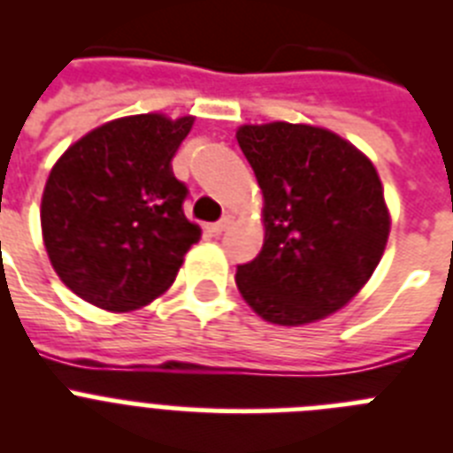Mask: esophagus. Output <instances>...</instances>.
I'll return each instance as SVG.
<instances>
[{"instance_id": "esophagus-1", "label": "esophagus", "mask_w": 453, "mask_h": 453, "mask_svg": "<svg viewBox=\"0 0 453 453\" xmlns=\"http://www.w3.org/2000/svg\"><path fill=\"white\" fill-rule=\"evenodd\" d=\"M231 222H234V219H231V215H226V218H222V219H219V222L211 224V226H208V231H211V234H215V235H219V234H222V231L229 229Z\"/></svg>"}]
</instances>
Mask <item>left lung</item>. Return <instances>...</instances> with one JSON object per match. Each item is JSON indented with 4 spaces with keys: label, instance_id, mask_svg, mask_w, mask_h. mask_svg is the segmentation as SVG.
I'll return each mask as SVG.
<instances>
[{
    "label": "left lung",
    "instance_id": "1",
    "mask_svg": "<svg viewBox=\"0 0 453 453\" xmlns=\"http://www.w3.org/2000/svg\"><path fill=\"white\" fill-rule=\"evenodd\" d=\"M263 192L261 254L235 286L256 315L279 326L329 318L363 290L390 235L374 163L324 127L242 124L235 131Z\"/></svg>",
    "mask_w": 453,
    "mask_h": 453
}]
</instances>
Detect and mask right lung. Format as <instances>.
Instances as JSON below:
<instances>
[{"label": "right lung", "instance_id": "obj_1", "mask_svg": "<svg viewBox=\"0 0 453 453\" xmlns=\"http://www.w3.org/2000/svg\"><path fill=\"white\" fill-rule=\"evenodd\" d=\"M192 124L195 115L111 119L54 163L40 202L42 242L58 279L83 302L129 313L174 283L202 238L170 165Z\"/></svg>", "mask_w": 453, "mask_h": 453}]
</instances>
